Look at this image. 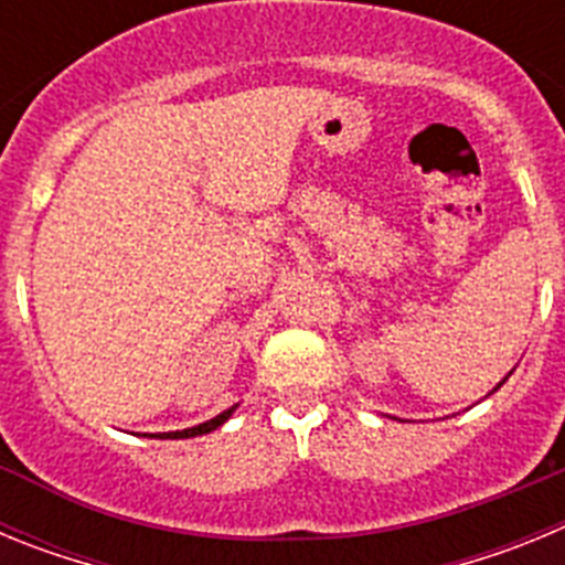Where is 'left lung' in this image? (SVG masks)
Here are the masks:
<instances>
[{
	"instance_id": "8db88e82",
	"label": "left lung",
	"mask_w": 565,
	"mask_h": 565,
	"mask_svg": "<svg viewBox=\"0 0 565 565\" xmlns=\"http://www.w3.org/2000/svg\"><path fill=\"white\" fill-rule=\"evenodd\" d=\"M503 382H507V379H503ZM503 382H501V384H503ZM501 384H498V387H501Z\"/></svg>"
}]
</instances>
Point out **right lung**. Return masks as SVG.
<instances>
[{
    "instance_id": "obj_1",
    "label": "right lung",
    "mask_w": 565,
    "mask_h": 565,
    "mask_svg": "<svg viewBox=\"0 0 565 565\" xmlns=\"http://www.w3.org/2000/svg\"><path fill=\"white\" fill-rule=\"evenodd\" d=\"M234 407H237V404H234ZM234 407L223 411L221 416H214V418H209V422L198 424V427H189V430H178V433H158V436H154V438H194V436H206V433L217 430V427H221V424L226 422L228 416H232Z\"/></svg>"
}]
</instances>
